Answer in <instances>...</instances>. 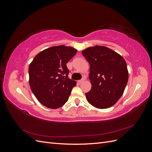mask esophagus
<instances>
[{"label": "esophagus", "instance_id": "34e87169", "mask_svg": "<svg viewBox=\"0 0 152 152\" xmlns=\"http://www.w3.org/2000/svg\"><path fill=\"white\" fill-rule=\"evenodd\" d=\"M84 81V79H80V80H78V82H79V84H81V83H82V82H83Z\"/></svg>", "mask_w": 152, "mask_h": 152}]
</instances>
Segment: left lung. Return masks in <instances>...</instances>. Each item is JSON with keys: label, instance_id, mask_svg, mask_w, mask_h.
I'll use <instances>...</instances> for the list:
<instances>
[{"label": "left lung", "instance_id": "8db88e82", "mask_svg": "<svg viewBox=\"0 0 152 152\" xmlns=\"http://www.w3.org/2000/svg\"><path fill=\"white\" fill-rule=\"evenodd\" d=\"M90 65L91 89L86 99L93 107L104 109L112 107L121 98L128 81L125 59L105 46L95 45L82 51Z\"/></svg>", "mask_w": 152, "mask_h": 152}]
</instances>
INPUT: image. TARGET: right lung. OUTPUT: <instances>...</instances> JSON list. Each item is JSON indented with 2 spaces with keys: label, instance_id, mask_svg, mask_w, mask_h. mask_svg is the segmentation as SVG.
I'll return each mask as SVG.
<instances>
[{
  "label": "right lung",
  "instance_id": "right-lung-1",
  "mask_svg": "<svg viewBox=\"0 0 152 152\" xmlns=\"http://www.w3.org/2000/svg\"><path fill=\"white\" fill-rule=\"evenodd\" d=\"M77 52L65 45L50 47L37 54L30 64L31 90L45 107L56 109L68 101L76 82L68 78L66 63Z\"/></svg>",
  "mask_w": 152,
  "mask_h": 152
}]
</instances>
